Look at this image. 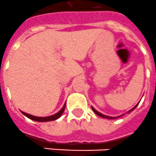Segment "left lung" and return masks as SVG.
<instances>
[{
  "mask_svg": "<svg viewBox=\"0 0 156 156\" xmlns=\"http://www.w3.org/2000/svg\"><path fill=\"white\" fill-rule=\"evenodd\" d=\"M139 105V103H138V104H136V105H135V107H133V108H132V109H130V110H129L128 112H132V111L134 110L135 108H136V106H137V105ZM92 109H93V111H94V112H95V113H96L97 115H98V116H101V117H103V118H107V119H109V120H110V119L117 118V117H112V116H105V115H103L102 113H100V112H98V111H97L96 109H94V108H93V107H92Z\"/></svg>",
  "mask_w": 156,
  "mask_h": 156,
  "instance_id": "left-lung-1",
  "label": "left lung"
}]
</instances>
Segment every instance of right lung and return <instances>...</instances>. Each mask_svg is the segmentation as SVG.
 Segmentation results:
<instances>
[{"label": "right lung", "mask_w": 156, "mask_h": 156, "mask_svg": "<svg viewBox=\"0 0 156 156\" xmlns=\"http://www.w3.org/2000/svg\"><path fill=\"white\" fill-rule=\"evenodd\" d=\"M66 108V103L64 104L63 107L62 108V109L59 111L58 112L55 113V115H52V116H45V117H40V116H32V115H30V114H27L26 112H22L24 116H26L27 117H28L29 119L31 120H36V121H39V122H47V121H51V120H57L58 118H59L60 116H62V112H64V109Z\"/></svg>", "instance_id": "add662e5"}]
</instances>
